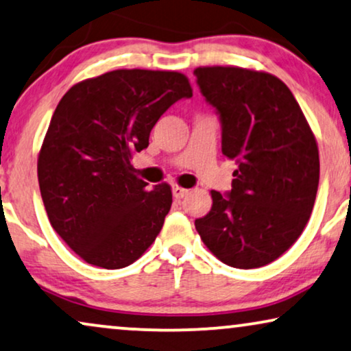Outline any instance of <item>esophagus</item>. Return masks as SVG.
Masks as SVG:
<instances>
[{
  "instance_id": "obj_1",
  "label": "esophagus",
  "mask_w": 351,
  "mask_h": 351,
  "mask_svg": "<svg viewBox=\"0 0 351 351\" xmlns=\"http://www.w3.org/2000/svg\"><path fill=\"white\" fill-rule=\"evenodd\" d=\"M188 193H189V191L181 188V186H173V195H175V199H183V197H186V195H188Z\"/></svg>"
}]
</instances>
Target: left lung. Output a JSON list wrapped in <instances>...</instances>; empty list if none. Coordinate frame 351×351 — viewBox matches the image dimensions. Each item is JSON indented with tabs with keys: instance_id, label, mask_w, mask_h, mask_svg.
Instances as JSON below:
<instances>
[{
	"instance_id": "8db88e82",
	"label": "left lung",
	"mask_w": 351,
	"mask_h": 351,
	"mask_svg": "<svg viewBox=\"0 0 351 351\" xmlns=\"http://www.w3.org/2000/svg\"><path fill=\"white\" fill-rule=\"evenodd\" d=\"M221 121V151L237 168L226 195L195 219L208 250L232 268H260L305 230L319 183V152L291 90L274 75L241 67L194 70Z\"/></svg>"
}]
</instances>
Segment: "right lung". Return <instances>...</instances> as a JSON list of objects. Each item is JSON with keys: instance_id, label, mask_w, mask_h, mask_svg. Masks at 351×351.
<instances>
[{"instance_id": "obj_1", "label": "right lung", "mask_w": 351, "mask_h": 351, "mask_svg": "<svg viewBox=\"0 0 351 351\" xmlns=\"http://www.w3.org/2000/svg\"><path fill=\"white\" fill-rule=\"evenodd\" d=\"M193 96L186 75L121 69L73 85L56 107L38 156V183L51 226L86 263L132 265L171 207L167 183L147 188L132 156L168 107Z\"/></svg>"}]
</instances>
